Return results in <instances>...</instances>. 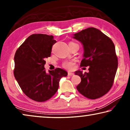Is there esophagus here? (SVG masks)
<instances>
[{"mask_svg": "<svg viewBox=\"0 0 130 130\" xmlns=\"http://www.w3.org/2000/svg\"><path fill=\"white\" fill-rule=\"evenodd\" d=\"M74 74V73H72V72H68V76H73Z\"/></svg>", "mask_w": 130, "mask_h": 130, "instance_id": "1", "label": "esophagus"}]
</instances>
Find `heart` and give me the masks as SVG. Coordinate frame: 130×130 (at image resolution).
I'll return each mask as SVG.
<instances>
[{
	"instance_id": "1",
	"label": "heart",
	"mask_w": 130,
	"mask_h": 130,
	"mask_svg": "<svg viewBox=\"0 0 130 130\" xmlns=\"http://www.w3.org/2000/svg\"><path fill=\"white\" fill-rule=\"evenodd\" d=\"M69 44H76L74 42H70ZM74 61L73 60H66L62 63V66L64 69H68V70H72L74 66Z\"/></svg>"
}]
</instances>
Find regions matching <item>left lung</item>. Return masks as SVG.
I'll return each mask as SVG.
<instances>
[{
  "label": "left lung",
  "mask_w": 130,
  "mask_h": 130,
  "mask_svg": "<svg viewBox=\"0 0 130 130\" xmlns=\"http://www.w3.org/2000/svg\"><path fill=\"white\" fill-rule=\"evenodd\" d=\"M73 38L83 44L81 67L89 66V73L75 72L81 78L76 88L84 96L95 99L107 93L112 86L118 68L114 44L100 30L88 28L74 34Z\"/></svg>",
  "instance_id": "8db88e82"
}]
</instances>
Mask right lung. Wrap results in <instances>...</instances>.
<instances>
[{"mask_svg": "<svg viewBox=\"0 0 130 130\" xmlns=\"http://www.w3.org/2000/svg\"><path fill=\"white\" fill-rule=\"evenodd\" d=\"M57 41L53 35L38 34L28 37L15 54L14 76L23 92L37 102L50 99L57 91L60 79L67 72L60 68L48 70L44 65Z\"/></svg>", "mask_w": 130, "mask_h": 130, "instance_id": "right-lung-1", "label": "right lung"}]
</instances>
